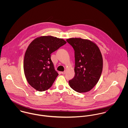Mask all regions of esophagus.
<instances>
[{
  "mask_svg": "<svg viewBox=\"0 0 128 128\" xmlns=\"http://www.w3.org/2000/svg\"><path fill=\"white\" fill-rule=\"evenodd\" d=\"M61 73H62V74H64L66 73V72H61Z\"/></svg>",
  "mask_w": 128,
  "mask_h": 128,
  "instance_id": "1",
  "label": "esophagus"
}]
</instances>
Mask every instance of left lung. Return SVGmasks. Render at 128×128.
Returning a JSON list of instances; mask_svg holds the SVG:
<instances>
[{"mask_svg": "<svg viewBox=\"0 0 128 128\" xmlns=\"http://www.w3.org/2000/svg\"><path fill=\"white\" fill-rule=\"evenodd\" d=\"M66 41L73 47L75 57V75L69 81L75 91H90L97 84L101 76L103 60L98 46L89 40L72 38Z\"/></svg>", "mask_w": 128, "mask_h": 128, "instance_id": "8db88e82", "label": "left lung"}]
</instances>
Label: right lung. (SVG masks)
<instances>
[{
	"label": "right lung",
	"mask_w": 128,
	"mask_h": 128,
	"mask_svg": "<svg viewBox=\"0 0 128 128\" xmlns=\"http://www.w3.org/2000/svg\"><path fill=\"white\" fill-rule=\"evenodd\" d=\"M66 42L52 36L39 37L29 45L24 55V70L29 84L40 92L49 89L58 74L54 69L51 54Z\"/></svg>",
	"instance_id": "right-lung-1"
}]
</instances>
